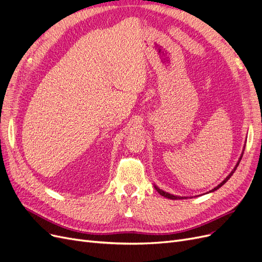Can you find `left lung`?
I'll return each instance as SVG.
<instances>
[{"mask_svg": "<svg viewBox=\"0 0 262 262\" xmlns=\"http://www.w3.org/2000/svg\"><path fill=\"white\" fill-rule=\"evenodd\" d=\"M244 150H245V146H244V149H243V151H242V154H241V157H239V159H238V161H237V163H236V165L234 166V168L233 169H232V171L229 173V175L226 177V179L224 180V181H222V182H220L219 183V185L217 186V187H215L214 189H212V190H210L209 192H214V191H216V190H218L220 187H222V186H224L225 185V183L231 178V176L232 175H233V173H234V171H235V169L237 168V166H238V164H239V162H241V160H242V157H243V154H244ZM154 189H156L159 193H160V194L162 195V196H164V198H166V199H170V200H182V199H188V198H186V196H178V195H172V194H170V193H168V192H165V191H163L162 189H160L158 186H156V185H154ZM208 193V192H207Z\"/></svg>", "mask_w": 262, "mask_h": 262, "instance_id": "left-lung-1", "label": "left lung"}]
</instances>
